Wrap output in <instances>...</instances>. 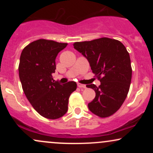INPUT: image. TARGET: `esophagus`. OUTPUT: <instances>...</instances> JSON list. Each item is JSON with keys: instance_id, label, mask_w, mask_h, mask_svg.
I'll use <instances>...</instances> for the list:
<instances>
[{"instance_id": "34e87169", "label": "esophagus", "mask_w": 153, "mask_h": 153, "mask_svg": "<svg viewBox=\"0 0 153 153\" xmlns=\"http://www.w3.org/2000/svg\"><path fill=\"white\" fill-rule=\"evenodd\" d=\"M78 87L80 88H86V85H83V84H80V83H78Z\"/></svg>"}]
</instances>
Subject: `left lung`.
Returning <instances> with one entry per match:
<instances>
[{
    "instance_id": "left-lung-1",
    "label": "left lung",
    "mask_w": 153,
    "mask_h": 153,
    "mask_svg": "<svg viewBox=\"0 0 153 153\" xmlns=\"http://www.w3.org/2000/svg\"><path fill=\"white\" fill-rule=\"evenodd\" d=\"M73 46L88 59L101 82L99 87L86 85L96 92L88 104L89 110L101 118L109 117L120 108L129 90L132 71L127 49L121 42L106 37L75 42Z\"/></svg>"
}]
</instances>
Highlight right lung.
I'll return each mask as SVG.
<instances>
[{
  "label": "right lung",
  "mask_w": 153,
  "mask_h": 153,
  "mask_svg": "<svg viewBox=\"0 0 153 153\" xmlns=\"http://www.w3.org/2000/svg\"><path fill=\"white\" fill-rule=\"evenodd\" d=\"M67 43L38 39L22 51L19 66L23 91L40 115L50 119L62 117L68 111L70 96L76 90L75 82L60 84L54 81L55 59Z\"/></svg>",
  "instance_id": "obj_1"
}]
</instances>
